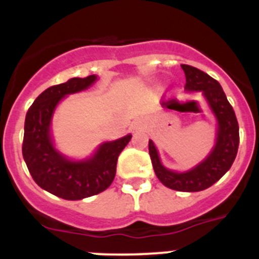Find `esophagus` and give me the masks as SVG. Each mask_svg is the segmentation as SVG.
Segmentation results:
<instances>
[{"instance_id":"obj_1","label":"esophagus","mask_w":259,"mask_h":259,"mask_svg":"<svg viewBox=\"0 0 259 259\" xmlns=\"http://www.w3.org/2000/svg\"><path fill=\"white\" fill-rule=\"evenodd\" d=\"M132 128H134L135 131L140 130V128H143V122H135L134 124H132Z\"/></svg>"}]
</instances>
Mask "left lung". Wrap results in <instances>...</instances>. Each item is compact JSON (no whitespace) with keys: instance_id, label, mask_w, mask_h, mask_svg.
<instances>
[{"instance_id":"8db88e82","label":"left lung","mask_w":259,"mask_h":259,"mask_svg":"<svg viewBox=\"0 0 259 259\" xmlns=\"http://www.w3.org/2000/svg\"><path fill=\"white\" fill-rule=\"evenodd\" d=\"M188 93H201L217 120L215 141L211 152L196 166L185 171H174L163 166L154 143L149 140V154L159 182L174 191L200 192L211 187L227 172L239 149V123L221 84L203 71L182 65Z\"/></svg>"}]
</instances>
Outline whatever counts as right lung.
<instances>
[{
	"label": "right lung",
	"mask_w": 259,
	"mask_h": 259,
	"mask_svg": "<svg viewBox=\"0 0 259 259\" xmlns=\"http://www.w3.org/2000/svg\"><path fill=\"white\" fill-rule=\"evenodd\" d=\"M97 75L72 77L66 83L45 89L29 107L24 122L23 158L38 187L63 200L76 201L101 193L115 178L118 157L132 135L104 141L85 158L74 159L56 148L52 120L59 102L83 92L97 81Z\"/></svg>",
	"instance_id": "right-lung-1"
}]
</instances>
